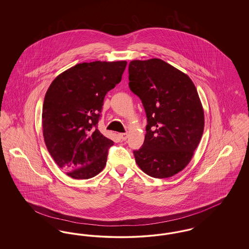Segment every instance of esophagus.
Masks as SVG:
<instances>
[{"label":"esophagus","mask_w":249,"mask_h":249,"mask_svg":"<svg viewBox=\"0 0 249 249\" xmlns=\"http://www.w3.org/2000/svg\"><path fill=\"white\" fill-rule=\"evenodd\" d=\"M119 136L121 140L125 141L128 138V133H119Z\"/></svg>","instance_id":"1"}]
</instances>
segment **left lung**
<instances>
[{
	"label": "left lung",
	"instance_id": "1",
	"mask_svg": "<svg viewBox=\"0 0 249 249\" xmlns=\"http://www.w3.org/2000/svg\"><path fill=\"white\" fill-rule=\"evenodd\" d=\"M129 80L147 118L142 147L133 151L135 161L149 177L171 178L189 164L202 136L197 89L186 73L160 59L130 61Z\"/></svg>",
	"mask_w": 249,
	"mask_h": 249
}]
</instances>
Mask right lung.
I'll use <instances>...</instances> for the list:
<instances>
[{"mask_svg":"<svg viewBox=\"0 0 249 249\" xmlns=\"http://www.w3.org/2000/svg\"><path fill=\"white\" fill-rule=\"evenodd\" d=\"M127 61L76 64L58 75L45 96L42 123L48 152L74 179L94 178L114 142L98 130L104 100L121 81Z\"/></svg>","mask_w":249,"mask_h":249,"instance_id":"add662e5","label":"right lung"}]
</instances>
